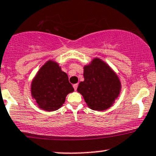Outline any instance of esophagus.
<instances>
[{"label":"esophagus","instance_id":"esophagus-1","mask_svg":"<svg viewBox=\"0 0 156 156\" xmlns=\"http://www.w3.org/2000/svg\"><path fill=\"white\" fill-rule=\"evenodd\" d=\"M73 87L74 89H75V90H76L77 88H78V83H75V84H73Z\"/></svg>","mask_w":156,"mask_h":156}]
</instances>
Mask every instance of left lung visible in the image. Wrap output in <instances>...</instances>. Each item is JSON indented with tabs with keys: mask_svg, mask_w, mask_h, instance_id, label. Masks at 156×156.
I'll use <instances>...</instances> for the list:
<instances>
[{
	"mask_svg": "<svg viewBox=\"0 0 156 156\" xmlns=\"http://www.w3.org/2000/svg\"><path fill=\"white\" fill-rule=\"evenodd\" d=\"M84 81L80 82L78 93L88 107L94 111H105L112 105L119 94L121 83L116 73L99 58L83 68Z\"/></svg>",
	"mask_w": 156,
	"mask_h": 156,
	"instance_id": "1",
	"label": "left lung"
}]
</instances>
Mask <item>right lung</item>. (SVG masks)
Instances as JSON below:
<instances>
[{
    "instance_id": "1",
    "label": "right lung",
    "mask_w": 156,
    "mask_h": 156,
    "mask_svg": "<svg viewBox=\"0 0 156 156\" xmlns=\"http://www.w3.org/2000/svg\"><path fill=\"white\" fill-rule=\"evenodd\" d=\"M74 91L68 75L55 62L45 63L31 83V95L40 108L47 111L58 110L66 96Z\"/></svg>"
}]
</instances>
